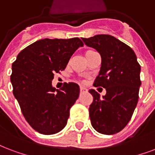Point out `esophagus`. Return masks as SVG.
<instances>
[{"label":"esophagus","mask_w":155,"mask_h":155,"mask_svg":"<svg viewBox=\"0 0 155 155\" xmlns=\"http://www.w3.org/2000/svg\"><path fill=\"white\" fill-rule=\"evenodd\" d=\"M80 92L81 93H84V92H87V88L83 87V86H80Z\"/></svg>","instance_id":"obj_1"}]
</instances>
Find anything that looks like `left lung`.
Returning <instances> with one entry per match:
<instances>
[{"instance_id":"8db88e82","label":"left lung","mask_w":155,"mask_h":155,"mask_svg":"<svg viewBox=\"0 0 155 155\" xmlns=\"http://www.w3.org/2000/svg\"><path fill=\"white\" fill-rule=\"evenodd\" d=\"M82 41L101 55V69L93 85L106 90L102 97L94 89L88 91L93 97L91 124L97 132L112 135L124 128L137 106L140 66L133 49L112 35H96Z\"/></svg>"}]
</instances>
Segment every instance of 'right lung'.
Instances as JSON below:
<instances>
[{
	"label": "right lung",
	"instance_id": "right-lung-1",
	"mask_svg": "<svg viewBox=\"0 0 155 155\" xmlns=\"http://www.w3.org/2000/svg\"><path fill=\"white\" fill-rule=\"evenodd\" d=\"M84 44L78 37L42 39L20 52L12 64L13 93L23 116L33 129L45 135L62 131L70 109L80 95V86L65 83L52 85L54 73L66 68L71 57Z\"/></svg>",
	"mask_w": 155,
	"mask_h": 155
}]
</instances>
